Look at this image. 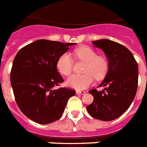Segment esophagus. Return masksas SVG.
Instances as JSON below:
<instances>
[{"instance_id":"esophagus-1","label":"esophagus","mask_w":147,"mask_h":147,"mask_svg":"<svg viewBox=\"0 0 147 147\" xmlns=\"http://www.w3.org/2000/svg\"><path fill=\"white\" fill-rule=\"evenodd\" d=\"M76 94H81V95H84V94H85V91H84V90H77V91H76Z\"/></svg>"}]
</instances>
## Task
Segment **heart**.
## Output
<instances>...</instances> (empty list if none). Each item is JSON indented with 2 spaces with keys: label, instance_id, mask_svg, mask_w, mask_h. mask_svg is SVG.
<instances>
[{
  "label": "heart",
  "instance_id": "obj_1",
  "mask_svg": "<svg viewBox=\"0 0 147 147\" xmlns=\"http://www.w3.org/2000/svg\"><path fill=\"white\" fill-rule=\"evenodd\" d=\"M78 59L86 62L82 75H72L67 80V84L76 90H83L91 85L94 78L101 80L107 76L109 70L108 59L97 53L90 47H80L75 51ZM57 68L59 73L65 76H69L73 69V61L69 53H64L58 57Z\"/></svg>",
  "mask_w": 147,
  "mask_h": 147
}]
</instances>
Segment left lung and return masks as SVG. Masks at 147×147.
I'll return each mask as SVG.
<instances>
[{
  "instance_id": "1",
  "label": "left lung",
  "mask_w": 147,
  "mask_h": 147,
  "mask_svg": "<svg viewBox=\"0 0 147 147\" xmlns=\"http://www.w3.org/2000/svg\"><path fill=\"white\" fill-rule=\"evenodd\" d=\"M101 49L109 60V71L99 87L89 93L94 101L87 107L88 113L102 121H112L121 116L133 102L138 84V65L131 51L121 44L101 39L93 41Z\"/></svg>"
}]
</instances>
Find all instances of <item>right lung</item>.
I'll use <instances>...</instances> for the list:
<instances>
[{"mask_svg": "<svg viewBox=\"0 0 147 147\" xmlns=\"http://www.w3.org/2000/svg\"><path fill=\"white\" fill-rule=\"evenodd\" d=\"M76 43L38 40L20 49L13 62L10 82L16 102L24 115L46 125L60 119L68 100L76 94L63 83L58 72V57Z\"/></svg>", "mask_w": 147, "mask_h": 147, "instance_id": "right-lung-1", "label": "right lung"}]
</instances>
